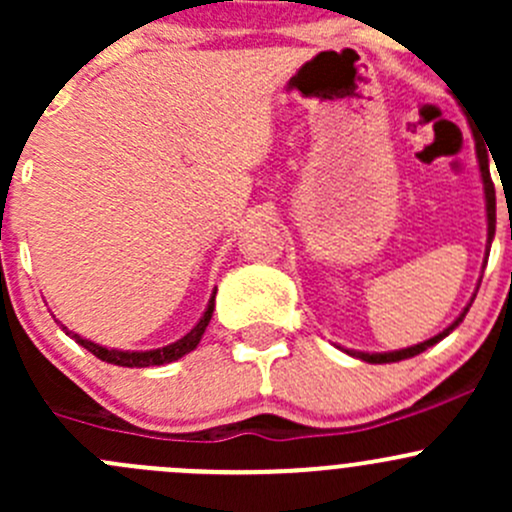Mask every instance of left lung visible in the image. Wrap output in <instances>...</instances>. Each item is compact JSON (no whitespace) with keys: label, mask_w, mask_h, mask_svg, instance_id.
I'll use <instances>...</instances> for the list:
<instances>
[{"label":"left lung","mask_w":512,"mask_h":512,"mask_svg":"<svg viewBox=\"0 0 512 512\" xmlns=\"http://www.w3.org/2000/svg\"><path fill=\"white\" fill-rule=\"evenodd\" d=\"M478 165H480V178H483V190H485V215H488V250H485V255H488V252H490V242H493V237H495V188H493V180H490L488 156H485V153L480 151V148H478ZM483 267H485V262H483ZM473 299H476V294H473ZM468 309H471V304H468V307L463 309L461 314H458L456 322H453L451 327H446L441 334H436V337L426 339V342L414 344V347L396 349V352H356V349H344V352H347L349 356H356V359H361V361H369V364H391V361L411 359V356L426 352L428 347H433V344L441 342L443 337H448V334H451L453 329H456L458 324L463 322V317H466Z\"/></svg>","instance_id":"1"}]
</instances>
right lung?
<instances>
[{
	"instance_id": "right-lung-1",
	"label": "right lung",
	"mask_w": 512,
	"mask_h": 512,
	"mask_svg": "<svg viewBox=\"0 0 512 512\" xmlns=\"http://www.w3.org/2000/svg\"><path fill=\"white\" fill-rule=\"evenodd\" d=\"M213 309H215V292H213V297H210L208 309H205V312H203L200 322L195 324V327L190 329V332L185 334L183 339H178V342L168 344V347L148 349V352H123V349H108V347H101V344H96V342H89V339L79 337V334L69 332V329H66L64 324H61V329H66V334H69L71 339H76V344H81V347H84V349H89L91 354L98 356V359H101V361H106V364L128 366V369H146V366L170 364V361H178L180 356L193 352V349L200 344V339H203L205 329H208L210 317H213Z\"/></svg>"
}]
</instances>
